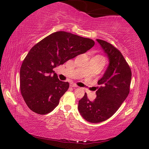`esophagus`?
<instances>
[{
	"instance_id": "esophagus-1",
	"label": "esophagus",
	"mask_w": 149,
	"mask_h": 149,
	"mask_svg": "<svg viewBox=\"0 0 149 149\" xmlns=\"http://www.w3.org/2000/svg\"><path fill=\"white\" fill-rule=\"evenodd\" d=\"M70 86L72 87H78L77 85L75 84H74V83H72V84H70Z\"/></svg>"
}]
</instances>
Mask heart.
Listing matches in <instances>:
<instances>
[{"label": "heart", "instance_id": "obj_1", "mask_svg": "<svg viewBox=\"0 0 149 149\" xmlns=\"http://www.w3.org/2000/svg\"><path fill=\"white\" fill-rule=\"evenodd\" d=\"M100 56V57H101V58H102V56Z\"/></svg>", "mask_w": 149, "mask_h": 149}]
</instances>
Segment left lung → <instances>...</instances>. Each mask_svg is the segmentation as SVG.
I'll use <instances>...</instances> for the list:
<instances>
[{
  "label": "left lung",
  "mask_w": 149,
  "mask_h": 149,
  "mask_svg": "<svg viewBox=\"0 0 149 149\" xmlns=\"http://www.w3.org/2000/svg\"><path fill=\"white\" fill-rule=\"evenodd\" d=\"M109 59V65L96 91L97 98L90 101L87 93L79 100L78 110L85 120L99 123L108 120L119 109L129 95L132 71L122 54L112 44L97 39Z\"/></svg>",
  "instance_id": "obj_1"
}]
</instances>
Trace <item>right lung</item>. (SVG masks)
Wrapping results in <instances>:
<instances>
[{"mask_svg":"<svg viewBox=\"0 0 149 149\" xmlns=\"http://www.w3.org/2000/svg\"><path fill=\"white\" fill-rule=\"evenodd\" d=\"M95 41L71 33L57 31L33 47L22 63L20 91L27 107L47 114L59 104L69 83L60 81L53 69L94 46Z\"/></svg>","mask_w":149,"mask_h":149,"instance_id":"right-lung-1","label":"right lung"}]
</instances>
